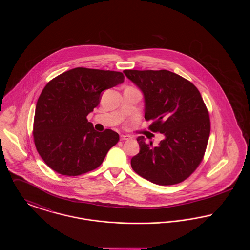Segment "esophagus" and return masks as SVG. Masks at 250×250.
I'll return each mask as SVG.
<instances>
[{"label":"esophagus","instance_id":"1","mask_svg":"<svg viewBox=\"0 0 250 250\" xmlns=\"http://www.w3.org/2000/svg\"><path fill=\"white\" fill-rule=\"evenodd\" d=\"M129 139H131V137L130 136H127V135H121L120 136V140L121 141H127Z\"/></svg>","mask_w":250,"mask_h":250}]
</instances>
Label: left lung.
<instances>
[{"instance_id":"left-lung-1","label":"left lung","mask_w":250,"mask_h":250,"mask_svg":"<svg viewBox=\"0 0 250 250\" xmlns=\"http://www.w3.org/2000/svg\"><path fill=\"white\" fill-rule=\"evenodd\" d=\"M143 93L144 118L164 135L157 146L137 138L140 153L131 159L135 172L154 184L183 182L202 162L210 135L209 113L194 84L167 70H125Z\"/></svg>"}]
</instances>
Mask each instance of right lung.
<instances>
[{
  "mask_svg": "<svg viewBox=\"0 0 250 250\" xmlns=\"http://www.w3.org/2000/svg\"><path fill=\"white\" fill-rule=\"evenodd\" d=\"M123 73L77 67L51 80L36 103V150L51 169L77 176L100 166L118 133L97 132L87 115L100 103L102 92L123 83Z\"/></svg>",
  "mask_w": 250,
  "mask_h": 250,
  "instance_id": "obj_1",
  "label": "right lung"
}]
</instances>
